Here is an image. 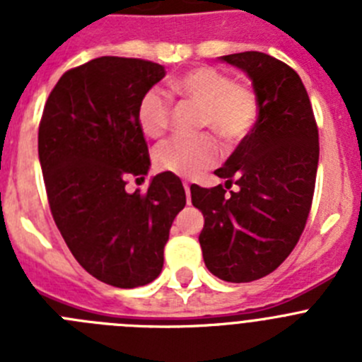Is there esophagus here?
I'll return each mask as SVG.
<instances>
[{
  "instance_id": "obj_1",
  "label": "esophagus",
  "mask_w": 362,
  "mask_h": 362,
  "mask_svg": "<svg viewBox=\"0 0 362 362\" xmlns=\"http://www.w3.org/2000/svg\"><path fill=\"white\" fill-rule=\"evenodd\" d=\"M183 187H185V192H187V199H188V204H190V185H188V183H185Z\"/></svg>"
}]
</instances>
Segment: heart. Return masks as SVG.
<instances>
[{"mask_svg":"<svg viewBox=\"0 0 362 362\" xmlns=\"http://www.w3.org/2000/svg\"><path fill=\"white\" fill-rule=\"evenodd\" d=\"M175 95L201 107L199 124L216 130L225 141L235 143L250 132L257 119V98L250 86L232 79L212 66H199L170 81ZM170 98L161 88H150L137 105L143 134L159 137L170 119ZM219 158V143L212 134L170 137L153 152L156 165L181 177H194Z\"/></svg>","mask_w":362,"mask_h":362,"instance_id":"b5f03b06","label":"heart"}]
</instances>
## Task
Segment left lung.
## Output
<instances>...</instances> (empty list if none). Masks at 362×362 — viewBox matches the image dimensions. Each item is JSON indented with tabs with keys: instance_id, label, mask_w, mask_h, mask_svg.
Returning a JSON list of instances; mask_svg holds the SVG:
<instances>
[{
	"instance_id": "8db88e82",
	"label": "left lung",
	"mask_w": 362,
	"mask_h": 362,
	"mask_svg": "<svg viewBox=\"0 0 362 362\" xmlns=\"http://www.w3.org/2000/svg\"><path fill=\"white\" fill-rule=\"evenodd\" d=\"M248 76L257 121L217 168L225 187L192 185L201 210L204 264L228 283H250L276 270L299 241L308 219L319 163V134L306 88L293 69L263 52L221 56Z\"/></svg>"
}]
</instances>
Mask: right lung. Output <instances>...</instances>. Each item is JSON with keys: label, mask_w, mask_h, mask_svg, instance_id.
Instances as JSON below:
<instances>
[{"label": "right lung", "mask_w": 362, "mask_h": 362, "mask_svg": "<svg viewBox=\"0 0 362 362\" xmlns=\"http://www.w3.org/2000/svg\"><path fill=\"white\" fill-rule=\"evenodd\" d=\"M165 74L152 62L95 57L63 74L40 123L37 153L57 228L76 261L117 288L161 274L170 226L187 204L172 172L153 175L146 194L124 190V175L150 170L137 105Z\"/></svg>", "instance_id": "right-lung-1"}]
</instances>
